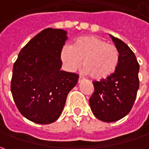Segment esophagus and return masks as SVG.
<instances>
[{
  "mask_svg": "<svg viewBox=\"0 0 149 149\" xmlns=\"http://www.w3.org/2000/svg\"><path fill=\"white\" fill-rule=\"evenodd\" d=\"M82 79H83V78L81 77V76H79V80H78V81H79V83H80V82L82 81Z\"/></svg>",
  "mask_w": 149,
  "mask_h": 149,
  "instance_id": "esophagus-1",
  "label": "esophagus"
}]
</instances>
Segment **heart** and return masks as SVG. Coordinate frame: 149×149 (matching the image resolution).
I'll return each mask as SVG.
<instances>
[{
    "label": "heart",
    "mask_w": 149,
    "mask_h": 149,
    "mask_svg": "<svg viewBox=\"0 0 149 149\" xmlns=\"http://www.w3.org/2000/svg\"><path fill=\"white\" fill-rule=\"evenodd\" d=\"M67 70H77L83 60L84 71L94 79H107L116 71L119 63V51L105 40L95 36L78 38L73 45H65L60 54Z\"/></svg>",
    "instance_id": "heart-1"
}]
</instances>
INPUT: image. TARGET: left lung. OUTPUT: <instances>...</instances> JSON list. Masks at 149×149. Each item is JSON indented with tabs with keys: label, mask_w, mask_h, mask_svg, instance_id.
I'll return each mask as SVG.
<instances>
[{
	"label": "left lung",
	"mask_w": 149,
	"mask_h": 149,
	"mask_svg": "<svg viewBox=\"0 0 149 149\" xmlns=\"http://www.w3.org/2000/svg\"><path fill=\"white\" fill-rule=\"evenodd\" d=\"M111 37L119 51L118 66L111 76L93 81L95 91L89 99L95 117L107 123L118 121L129 113L139 87V64L134 53L121 40Z\"/></svg>",
	"instance_id": "1"
}]
</instances>
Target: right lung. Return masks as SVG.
<instances>
[{
  "mask_svg": "<svg viewBox=\"0 0 149 149\" xmlns=\"http://www.w3.org/2000/svg\"><path fill=\"white\" fill-rule=\"evenodd\" d=\"M67 36L47 28L26 44L15 62L10 91L20 113L32 122L49 124L63 111L79 74L60 70L61 50Z\"/></svg>",
  "mask_w": 149,
  "mask_h": 149,
  "instance_id": "add662e5",
  "label": "right lung"
}]
</instances>
